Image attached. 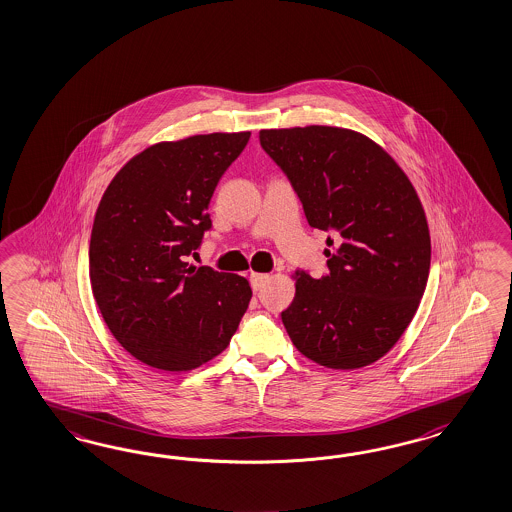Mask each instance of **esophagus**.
I'll return each mask as SVG.
<instances>
[{
    "label": "esophagus",
    "instance_id": "esophagus-1",
    "mask_svg": "<svg viewBox=\"0 0 512 512\" xmlns=\"http://www.w3.org/2000/svg\"><path fill=\"white\" fill-rule=\"evenodd\" d=\"M269 275H265V273H252L250 275V286H252V290L254 292H258V290H262L263 286L269 282Z\"/></svg>",
    "mask_w": 512,
    "mask_h": 512
}]
</instances>
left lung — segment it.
Returning <instances> with one entry per match:
<instances>
[{"mask_svg": "<svg viewBox=\"0 0 512 512\" xmlns=\"http://www.w3.org/2000/svg\"><path fill=\"white\" fill-rule=\"evenodd\" d=\"M308 224L327 237L329 275L295 273L282 312L293 346L335 370L372 365L413 320L430 271L423 204L398 162L361 132L308 125L262 129Z\"/></svg>", "mask_w": 512, "mask_h": 512, "instance_id": "8db88e82", "label": "left lung"}]
</instances>
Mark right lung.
<instances>
[{
    "label": "right lung",
    "instance_id": "right-lung-1",
    "mask_svg": "<svg viewBox=\"0 0 512 512\" xmlns=\"http://www.w3.org/2000/svg\"><path fill=\"white\" fill-rule=\"evenodd\" d=\"M249 138L211 132L153 144L104 190L89 241L91 290L110 333L144 365H204L228 348L249 307L247 278L187 262L211 228L213 190Z\"/></svg>",
    "mask_w": 512,
    "mask_h": 512
}]
</instances>
